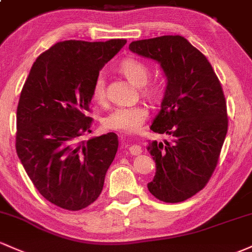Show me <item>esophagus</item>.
Masks as SVG:
<instances>
[{
  "instance_id": "esophagus-1",
  "label": "esophagus",
  "mask_w": 252,
  "mask_h": 252,
  "mask_svg": "<svg viewBox=\"0 0 252 252\" xmlns=\"http://www.w3.org/2000/svg\"><path fill=\"white\" fill-rule=\"evenodd\" d=\"M129 152H130L131 156H139V154H141V152H142V149H141L140 146L131 145L129 146Z\"/></svg>"
}]
</instances>
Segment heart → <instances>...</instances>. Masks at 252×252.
Masks as SVG:
<instances>
[{
	"label": "heart",
	"instance_id": "b5f03b06",
	"mask_svg": "<svg viewBox=\"0 0 252 252\" xmlns=\"http://www.w3.org/2000/svg\"><path fill=\"white\" fill-rule=\"evenodd\" d=\"M120 70L129 80L136 86H142L141 91L142 94L147 98L157 99L162 93L164 84L160 79H154L148 81L151 75V69L145 62L132 59L123 60L120 64ZM105 86H106V79L103 71L96 74L92 86V96L95 101L101 103L104 101ZM148 109L145 105H121L116 106L111 111L107 113L103 118V126L109 130H116L122 132H136L140 130L142 124L148 117Z\"/></svg>",
	"mask_w": 252,
	"mask_h": 252
}]
</instances>
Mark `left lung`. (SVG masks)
I'll return each mask as SVG.
<instances>
[{
  "instance_id": "obj_1",
  "label": "left lung",
  "mask_w": 252,
  "mask_h": 252,
  "mask_svg": "<svg viewBox=\"0 0 252 252\" xmlns=\"http://www.w3.org/2000/svg\"><path fill=\"white\" fill-rule=\"evenodd\" d=\"M129 49L160 63L167 79L151 130L167 135L148 143L157 172L148 190L177 203L202 190L219 161L228 128L222 87L211 63L182 35L132 41Z\"/></svg>"
}]
</instances>
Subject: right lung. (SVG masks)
<instances>
[{
    "mask_svg": "<svg viewBox=\"0 0 252 252\" xmlns=\"http://www.w3.org/2000/svg\"><path fill=\"white\" fill-rule=\"evenodd\" d=\"M126 43L60 41L37 57L21 91L16 153L40 195L60 208L84 209L103 190L118 136H81L92 131L87 112L96 74Z\"/></svg>",
    "mask_w": 252,
    "mask_h": 252,
    "instance_id": "obj_1",
    "label": "right lung"
}]
</instances>
